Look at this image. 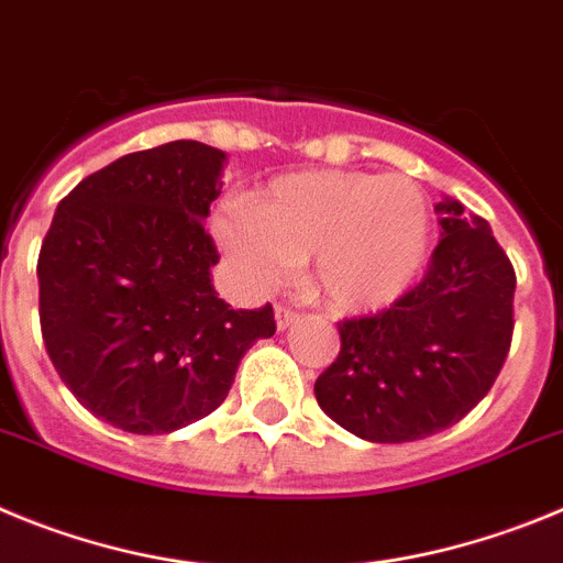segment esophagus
Listing matches in <instances>:
<instances>
[{
    "label": "esophagus",
    "mask_w": 563,
    "mask_h": 563,
    "mask_svg": "<svg viewBox=\"0 0 563 563\" xmlns=\"http://www.w3.org/2000/svg\"><path fill=\"white\" fill-rule=\"evenodd\" d=\"M297 319H300V313L291 311V308H286V306H277L275 308V322H277V328H280V331L291 328L294 322H297Z\"/></svg>",
    "instance_id": "1"
}]
</instances>
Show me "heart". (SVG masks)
<instances>
[{
	"mask_svg": "<svg viewBox=\"0 0 563 563\" xmlns=\"http://www.w3.org/2000/svg\"><path fill=\"white\" fill-rule=\"evenodd\" d=\"M429 205L407 176L306 170L227 207L216 238L246 283L269 288L311 257V286L339 313L395 302L429 255Z\"/></svg>",
	"mask_w": 563,
	"mask_h": 563,
	"instance_id": "1",
	"label": "heart"
}]
</instances>
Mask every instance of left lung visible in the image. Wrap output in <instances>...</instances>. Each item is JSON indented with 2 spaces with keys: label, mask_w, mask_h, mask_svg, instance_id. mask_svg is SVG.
<instances>
[{
  "label": "left lung",
  "mask_w": 563,
  "mask_h": 563,
  "mask_svg": "<svg viewBox=\"0 0 563 563\" xmlns=\"http://www.w3.org/2000/svg\"><path fill=\"white\" fill-rule=\"evenodd\" d=\"M440 241L427 277L376 317L339 322V356L313 395L369 443H407L454 427L494 387L514 336L516 275L488 221L434 205Z\"/></svg>",
  "instance_id": "1"
}]
</instances>
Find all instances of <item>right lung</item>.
Wrapping results in <instances>:
<instances>
[{
    "mask_svg": "<svg viewBox=\"0 0 563 563\" xmlns=\"http://www.w3.org/2000/svg\"><path fill=\"white\" fill-rule=\"evenodd\" d=\"M227 154L196 140L125 154L86 176L38 255V317L60 382L95 418L168 434L230 393L275 311L230 308L210 280L205 232Z\"/></svg>",
    "mask_w": 563,
    "mask_h": 563,
    "instance_id": "right-lung-1",
    "label": "right lung"
}]
</instances>
